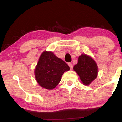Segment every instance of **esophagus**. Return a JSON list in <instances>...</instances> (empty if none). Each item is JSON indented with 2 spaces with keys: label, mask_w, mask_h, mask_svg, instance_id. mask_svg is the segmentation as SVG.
Wrapping results in <instances>:
<instances>
[{
  "label": "esophagus",
  "mask_w": 122,
  "mask_h": 122,
  "mask_svg": "<svg viewBox=\"0 0 122 122\" xmlns=\"http://www.w3.org/2000/svg\"><path fill=\"white\" fill-rule=\"evenodd\" d=\"M68 65H69V66L70 67V69L72 70L73 69V65H72V63L69 62V63H68Z\"/></svg>",
  "instance_id": "1"
}]
</instances>
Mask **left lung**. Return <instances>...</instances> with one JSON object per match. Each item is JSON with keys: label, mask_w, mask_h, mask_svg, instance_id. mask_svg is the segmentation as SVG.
<instances>
[{"label": "left lung", "mask_w": 122, "mask_h": 122, "mask_svg": "<svg viewBox=\"0 0 122 122\" xmlns=\"http://www.w3.org/2000/svg\"><path fill=\"white\" fill-rule=\"evenodd\" d=\"M74 71L79 75L84 85L90 84L96 79L98 68L96 62L91 57L82 54L79 57L78 63L74 66Z\"/></svg>", "instance_id": "1"}]
</instances>
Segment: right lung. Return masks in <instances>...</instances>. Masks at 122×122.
Instances as JSON below:
<instances>
[{
  "label": "right lung",
  "instance_id": "obj_1",
  "mask_svg": "<svg viewBox=\"0 0 122 122\" xmlns=\"http://www.w3.org/2000/svg\"><path fill=\"white\" fill-rule=\"evenodd\" d=\"M69 66L62 60L50 51H43L35 69V77L42 87L47 89L54 88L61 81L65 72Z\"/></svg>",
  "mask_w": 122,
  "mask_h": 122
}]
</instances>
